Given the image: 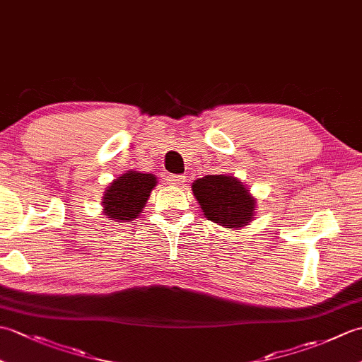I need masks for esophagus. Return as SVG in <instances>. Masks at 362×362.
I'll list each match as a JSON object with an SVG mask.
<instances>
[{"label":"esophagus","mask_w":362,"mask_h":362,"mask_svg":"<svg viewBox=\"0 0 362 362\" xmlns=\"http://www.w3.org/2000/svg\"><path fill=\"white\" fill-rule=\"evenodd\" d=\"M166 180H168L169 185L180 187V185H183V183L187 182V175H177V174H173V175H168Z\"/></svg>","instance_id":"obj_1"}]
</instances>
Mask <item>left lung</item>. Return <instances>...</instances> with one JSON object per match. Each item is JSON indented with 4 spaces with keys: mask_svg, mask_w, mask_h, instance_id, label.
Returning a JSON list of instances; mask_svg holds the SVG:
<instances>
[{
    "mask_svg": "<svg viewBox=\"0 0 362 362\" xmlns=\"http://www.w3.org/2000/svg\"><path fill=\"white\" fill-rule=\"evenodd\" d=\"M193 193L209 221L240 228L253 216L255 201L232 175H205L193 183Z\"/></svg>",
    "mask_w": 362,
    "mask_h": 362,
    "instance_id": "8db88e82",
    "label": "left lung"
}]
</instances>
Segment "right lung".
<instances>
[{
  "label": "right lung",
  "instance_id": "right-lung-1",
  "mask_svg": "<svg viewBox=\"0 0 362 362\" xmlns=\"http://www.w3.org/2000/svg\"><path fill=\"white\" fill-rule=\"evenodd\" d=\"M156 177L129 171L112 182L104 196V213L113 221H132L141 213L148 202L152 188L156 187Z\"/></svg>",
  "mask_w": 362,
  "mask_h": 362
}]
</instances>
